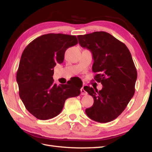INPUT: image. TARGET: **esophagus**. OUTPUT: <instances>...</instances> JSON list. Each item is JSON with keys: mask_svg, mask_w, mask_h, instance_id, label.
Masks as SVG:
<instances>
[{"mask_svg": "<svg viewBox=\"0 0 152 152\" xmlns=\"http://www.w3.org/2000/svg\"><path fill=\"white\" fill-rule=\"evenodd\" d=\"M80 92H81V95H86L87 94L86 91L84 89V87H82L80 89Z\"/></svg>", "mask_w": 152, "mask_h": 152, "instance_id": "obj_1", "label": "esophagus"}]
</instances>
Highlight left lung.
I'll use <instances>...</instances> for the list:
<instances>
[{"label": "left lung", "mask_w": 152, "mask_h": 152, "mask_svg": "<svg viewBox=\"0 0 152 152\" xmlns=\"http://www.w3.org/2000/svg\"><path fill=\"white\" fill-rule=\"evenodd\" d=\"M80 46L90 50L94 63V80L101 82V91L86 86L94 103L86 110L91 119L100 123L113 121L126 109L135 93L137 71L126 45L105 31L77 36Z\"/></svg>", "instance_id": "8db88e82"}]
</instances>
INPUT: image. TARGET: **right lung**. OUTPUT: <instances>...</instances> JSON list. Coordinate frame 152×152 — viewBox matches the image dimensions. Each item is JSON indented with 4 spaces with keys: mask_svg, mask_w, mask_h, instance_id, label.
Segmentation results:
<instances>
[{
    "mask_svg": "<svg viewBox=\"0 0 152 152\" xmlns=\"http://www.w3.org/2000/svg\"><path fill=\"white\" fill-rule=\"evenodd\" d=\"M78 44L75 35L48 34L31 42L22 53L16 73L19 94L26 110L40 120L61 113L66 99L80 94L73 83L57 86L53 75L56 63L63 62L66 50Z\"/></svg>",
    "mask_w": 152,
    "mask_h": 152,
    "instance_id": "1",
    "label": "right lung"
}]
</instances>
